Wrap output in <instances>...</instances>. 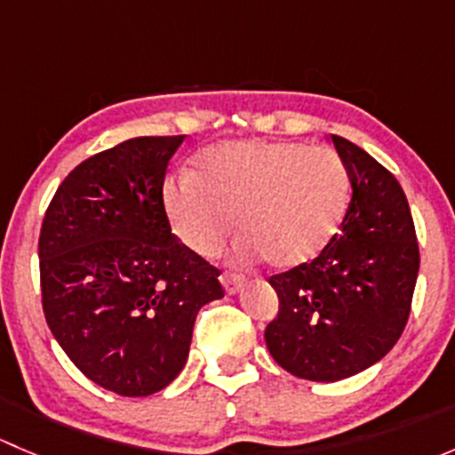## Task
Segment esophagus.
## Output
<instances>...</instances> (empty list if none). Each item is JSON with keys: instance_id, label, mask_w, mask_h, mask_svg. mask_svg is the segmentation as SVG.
I'll list each match as a JSON object with an SVG mask.
<instances>
[{"instance_id": "esophagus-1", "label": "esophagus", "mask_w": 455, "mask_h": 455, "mask_svg": "<svg viewBox=\"0 0 455 455\" xmlns=\"http://www.w3.org/2000/svg\"><path fill=\"white\" fill-rule=\"evenodd\" d=\"M220 282H222L224 291L228 292V295H235V292H240L242 288H244V277L237 273H222L220 275Z\"/></svg>"}]
</instances>
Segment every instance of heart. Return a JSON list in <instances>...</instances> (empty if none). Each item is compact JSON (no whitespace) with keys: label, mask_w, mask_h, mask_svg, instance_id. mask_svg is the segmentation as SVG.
<instances>
[{"label":"heart","mask_w":455,"mask_h":455,"mask_svg":"<svg viewBox=\"0 0 455 455\" xmlns=\"http://www.w3.org/2000/svg\"><path fill=\"white\" fill-rule=\"evenodd\" d=\"M350 173L330 147L233 140L204 149L194 173L164 185L178 240L202 257L218 253L235 220L244 257L291 270L328 249L350 204Z\"/></svg>","instance_id":"heart-1"}]
</instances>
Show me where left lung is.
Returning <instances> with one entry per match:
<instances>
[{
  "label": "left lung",
  "instance_id": "left-lung-1",
  "mask_svg": "<svg viewBox=\"0 0 455 455\" xmlns=\"http://www.w3.org/2000/svg\"><path fill=\"white\" fill-rule=\"evenodd\" d=\"M352 198L328 249L268 279L279 313L266 346L291 374L334 383L383 359L401 339L419 277V242L396 178L355 142L330 136Z\"/></svg>",
  "mask_w": 455,
  "mask_h": 455
}]
</instances>
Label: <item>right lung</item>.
Instances as JSON below:
<instances>
[{"label":"right lung","mask_w":455,"mask_h":455,"mask_svg":"<svg viewBox=\"0 0 455 455\" xmlns=\"http://www.w3.org/2000/svg\"><path fill=\"white\" fill-rule=\"evenodd\" d=\"M185 136H140L68 173L39 235L50 332L92 383L121 396L167 387L220 270L172 233L163 185Z\"/></svg>","instance_id":"1"}]
</instances>
